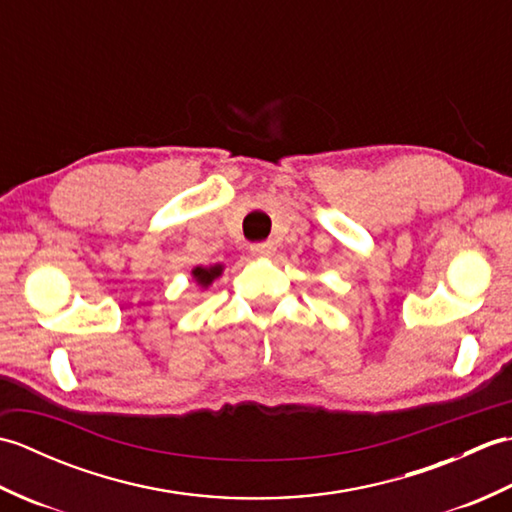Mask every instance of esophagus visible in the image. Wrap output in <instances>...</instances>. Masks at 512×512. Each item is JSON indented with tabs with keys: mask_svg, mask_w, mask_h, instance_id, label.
Segmentation results:
<instances>
[{
	"mask_svg": "<svg viewBox=\"0 0 512 512\" xmlns=\"http://www.w3.org/2000/svg\"><path fill=\"white\" fill-rule=\"evenodd\" d=\"M275 244L273 242H257L250 244V255L253 257H273L275 255Z\"/></svg>",
	"mask_w": 512,
	"mask_h": 512,
	"instance_id": "1",
	"label": "esophagus"
}]
</instances>
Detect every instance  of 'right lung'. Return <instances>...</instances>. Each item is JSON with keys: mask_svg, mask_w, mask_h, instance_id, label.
Wrapping results in <instances>:
<instances>
[{"mask_svg": "<svg viewBox=\"0 0 512 512\" xmlns=\"http://www.w3.org/2000/svg\"><path fill=\"white\" fill-rule=\"evenodd\" d=\"M222 270H224V266L222 264H215V266H209V268H202V266H198V268H193V279L198 281V284L202 286V288H209L213 281L222 275Z\"/></svg>", "mask_w": 512, "mask_h": 512, "instance_id": "1", "label": "right lung"}]
</instances>
